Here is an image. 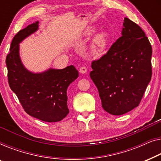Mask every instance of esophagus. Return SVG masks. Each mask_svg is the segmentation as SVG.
Returning <instances> with one entry per match:
<instances>
[{
  "label": "esophagus",
  "mask_w": 161,
  "mask_h": 161,
  "mask_svg": "<svg viewBox=\"0 0 161 161\" xmlns=\"http://www.w3.org/2000/svg\"><path fill=\"white\" fill-rule=\"evenodd\" d=\"M87 69L85 66H81L80 69V72L81 74L87 73Z\"/></svg>",
  "instance_id": "esophagus-1"
}]
</instances>
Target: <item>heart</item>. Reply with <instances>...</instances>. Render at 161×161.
I'll return each mask as SVG.
<instances>
[{
	"label": "heart",
	"mask_w": 161,
	"mask_h": 161,
	"mask_svg": "<svg viewBox=\"0 0 161 161\" xmlns=\"http://www.w3.org/2000/svg\"><path fill=\"white\" fill-rule=\"evenodd\" d=\"M93 32L92 29H89L86 31V35L90 36ZM106 43H107V33L106 32H101L95 36L92 40V44L91 46L92 50L95 54L101 53L105 48Z\"/></svg>",
	"instance_id": "heart-1"
}]
</instances>
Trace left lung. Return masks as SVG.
Returning <instances> with one entry per match:
<instances>
[{
	"mask_svg": "<svg viewBox=\"0 0 161 161\" xmlns=\"http://www.w3.org/2000/svg\"><path fill=\"white\" fill-rule=\"evenodd\" d=\"M152 53L145 33L125 17L121 37L92 62L90 76L106 112L122 115L139 105L151 80Z\"/></svg>",
	"mask_w": 161,
	"mask_h": 161,
	"instance_id": "obj_1",
	"label": "left lung"
}]
</instances>
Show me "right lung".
I'll list each match as a JSON object with an SVG mask.
<instances>
[{
    "label": "right lung",
    "instance_id": "obj_1",
    "mask_svg": "<svg viewBox=\"0 0 161 161\" xmlns=\"http://www.w3.org/2000/svg\"><path fill=\"white\" fill-rule=\"evenodd\" d=\"M38 29V22H36L14 37L6 59L8 85L26 113L40 120L55 123L69 113L67 89L78 77L79 72L74 65L38 74L25 68L19 57V43Z\"/></svg>",
    "mask_w": 161,
    "mask_h": 161
}]
</instances>
